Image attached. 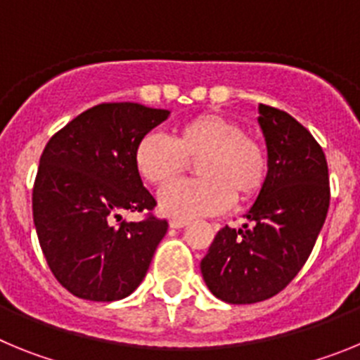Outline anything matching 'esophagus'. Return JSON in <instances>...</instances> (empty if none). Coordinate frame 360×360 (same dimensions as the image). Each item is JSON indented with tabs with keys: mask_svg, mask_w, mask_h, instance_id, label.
<instances>
[{
	"mask_svg": "<svg viewBox=\"0 0 360 360\" xmlns=\"http://www.w3.org/2000/svg\"><path fill=\"white\" fill-rule=\"evenodd\" d=\"M187 224H189V219H184V218H173L169 221V225L173 229H182V227H186Z\"/></svg>",
	"mask_w": 360,
	"mask_h": 360,
	"instance_id": "1",
	"label": "esophagus"
}]
</instances>
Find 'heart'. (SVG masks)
I'll return each mask as SVG.
<instances>
[{
    "instance_id": "1",
    "label": "heart",
    "mask_w": 360,
    "mask_h": 360,
    "mask_svg": "<svg viewBox=\"0 0 360 360\" xmlns=\"http://www.w3.org/2000/svg\"><path fill=\"white\" fill-rule=\"evenodd\" d=\"M189 162L200 178L178 182L160 193V209L174 218L207 216L262 193L269 153L257 136L232 117L207 111L184 120L169 139L148 133L136 142L133 164L151 186L174 182Z\"/></svg>"
}]
</instances>
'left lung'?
I'll return each instance as SVG.
<instances>
[{
  "instance_id": "1",
  "label": "left lung",
  "mask_w": 360,
  "mask_h": 360,
  "mask_svg": "<svg viewBox=\"0 0 360 360\" xmlns=\"http://www.w3.org/2000/svg\"><path fill=\"white\" fill-rule=\"evenodd\" d=\"M269 174L243 229L218 231L200 263L209 290L231 304L279 294L310 256L330 205L323 148L290 113L259 106Z\"/></svg>"
}]
</instances>
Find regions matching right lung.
Wrapping results in <instances>:
<instances>
[{"mask_svg":"<svg viewBox=\"0 0 360 360\" xmlns=\"http://www.w3.org/2000/svg\"><path fill=\"white\" fill-rule=\"evenodd\" d=\"M167 110L103 103L82 111L44 148L32 191L37 238L52 274L70 294L117 301L144 279L167 232L157 200L133 164L136 142ZM144 212L126 222L122 212Z\"/></svg>","mask_w":360,"mask_h":360,"instance_id":"obj_1","label":"right lung"}]
</instances>
